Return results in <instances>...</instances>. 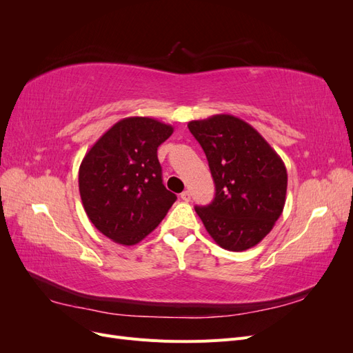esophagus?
Wrapping results in <instances>:
<instances>
[{"mask_svg":"<svg viewBox=\"0 0 353 353\" xmlns=\"http://www.w3.org/2000/svg\"><path fill=\"white\" fill-rule=\"evenodd\" d=\"M181 199H183L184 201H190V199H191V194H190V191H188V190L183 191V193H181Z\"/></svg>","mask_w":353,"mask_h":353,"instance_id":"obj_1","label":"esophagus"}]
</instances>
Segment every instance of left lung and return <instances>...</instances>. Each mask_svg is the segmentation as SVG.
I'll use <instances>...</instances> for the list:
<instances>
[{
    "label": "left lung",
    "instance_id": "obj_1",
    "mask_svg": "<svg viewBox=\"0 0 353 353\" xmlns=\"http://www.w3.org/2000/svg\"><path fill=\"white\" fill-rule=\"evenodd\" d=\"M215 181V199L196 208L209 236L222 249L243 252L261 243L281 216L287 169L252 125L232 114L188 122Z\"/></svg>",
    "mask_w": 353,
    "mask_h": 353
}]
</instances>
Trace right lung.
Here are the masks:
<instances>
[{"instance_id":"add662e5","label":"right lung","mask_w":353,"mask_h":353,"mask_svg":"<svg viewBox=\"0 0 353 353\" xmlns=\"http://www.w3.org/2000/svg\"><path fill=\"white\" fill-rule=\"evenodd\" d=\"M172 132V125L153 117H125L82 159L79 193L83 209L92 225L114 243H140L176 200L162 183L157 159V147Z\"/></svg>"}]
</instances>
